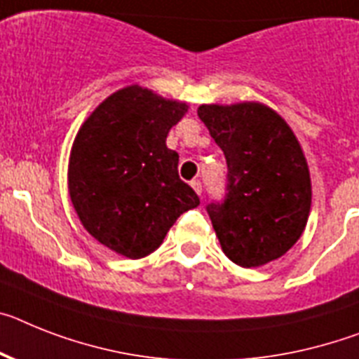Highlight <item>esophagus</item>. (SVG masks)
Returning a JSON list of instances; mask_svg holds the SVG:
<instances>
[{"mask_svg": "<svg viewBox=\"0 0 359 359\" xmlns=\"http://www.w3.org/2000/svg\"><path fill=\"white\" fill-rule=\"evenodd\" d=\"M191 188L197 191V195L203 194V182H201V180H191Z\"/></svg>", "mask_w": 359, "mask_h": 359, "instance_id": "obj_1", "label": "esophagus"}]
</instances>
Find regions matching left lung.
Masks as SVG:
<instances>
[{
  "instance_id": "obj_1",
  "label": "left lung",
  "mask_w": 359,
  "mask_h": 359,
  "mask_svg": "<svg viewBox=\"0 0 359 359\" xmlns=\"http://www.w3.org/2000/svg\"><path fill=\"white\" fill-rule=\"evenodd\" d=\"M197 113L228 165L224 198L206 206L222 252L245 268L279 259L305 230L312 201L296 135L254 102L201 105Z\"/></svg>"
}]
</instances>
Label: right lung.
<instances>
[{
    "label": "right lung",
    "instance_id": "right-lung-1",
    "mask_svg": "<svg viewBox=\"0 0 359 359\" xmlns=\"http://www.w3.org/2000/svg\"><path fill=\"white\" fill-rule=\"evenodd\" d=\"M188 105L138 86L105 98L78 131L69 194L83 228L129 259L162 245L180 215L201 204L179 177V153L165 146Z\"/></svg>",
    "mask_w": 359,
    "mask_h": 359
}]
</instances>
